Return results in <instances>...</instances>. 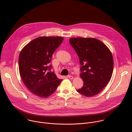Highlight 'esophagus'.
Instances as JSON below:
<instances>
[{
	"label": "esophagus",
	"instance_id": "esophagus-1",
	"mask_svg": "<svg viewBox=\"0 0 132 132\" xmlns=\"http://www.w3.org/2000/svg\"><path fill=\"white\" fill-rule=\"evenodd\" d=\"M67 77H68L69 79H72L73 78V76H71V75H68V76H67Z\"/></svg>",
	"mask_w": 132,
	"mask_h": 132
}]
</instances>
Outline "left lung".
I'll return each instance as SVG.
<instances>
[{"instance_id": "8db88e82", "label": "left lung", "mask_w": 132, "mask_h": 132, "mask_svg": "<svg viewBox=\"0 0 132 132\" xmlns=\"http://www.w3.org/2000/svg\"><path fill=\"white\" fill-rule=\"evenodd\" d=\"M69 42L77 53L81 65L82 87L77 92L91 97L99 94L109 82L113 70V59L101 41L91 37H71Z\"/></svg>"}]
</instances>
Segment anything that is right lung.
<instances>
[{"instance_id": "add662e5", "label": "right lung", "mask_w": 132, "mask_h": 132, "mask_svg": "<svg viewBox=\"0 0 132 132\" xmlns=\"http://www.w3.org/2000/svg\"><path fill=\"white\" fill-rule=\"evenodd\" d=\"M63 40L61 36L39 37L20 52L19 69L21 78L28 89L37 97L44 98L52 95L62 81L50 71L52 65L49 64Z\"/></svg>"}]
</instances>
